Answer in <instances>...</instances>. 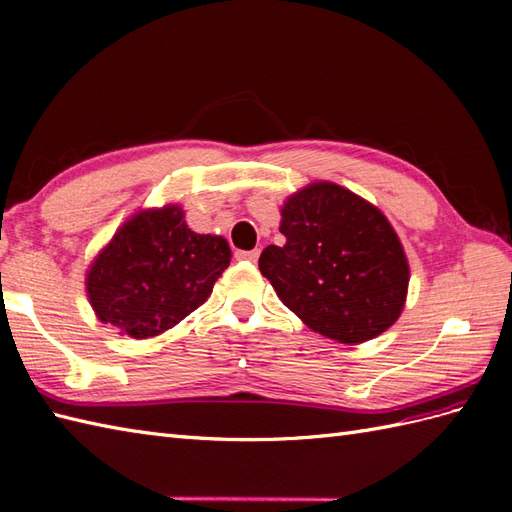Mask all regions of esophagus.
I'll return each mask as SVG.
<instances>
[{
  "label": "esophagus",
  "instance_id": "obj_1",
  "mask_svg": "<svg viewBox=\"0 0 512 512\" xmlns=\"http://www.w3.org/2000/svg\"><path fill=\"white\" fill-rule=\"evenodd\" d=\"M234 256L239 260H247V263H256L260 256V249H239Z\"/></svg>",
  "mask_w": 512,
  "mask_h": 512
}]
</instances>
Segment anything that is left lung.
I'll use <instances>...</instances> for the list:
<instances>
[{
  "mask_svg": "<svg viewBox=\"0 0 512 512\" xmlns=\"http://www.w3.org/2000/svg\"><path fill=\"white\" fill-rule=\"evenodd\" d=\"M286 243L260 254V273L308 328L356 345L400 317L408 263L376 206L332 182L291 195L282 208Z\"/></svg>",
  "mask_w": 512,
  "mask_h": 512,
  "instance_id": "8db88e82",
  "label": "left lung"
}]
</instances>
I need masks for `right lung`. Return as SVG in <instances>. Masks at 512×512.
I'll return each mask as SVG.
<instances>
[{
	"mask_svg": "<svg viewBox=\"0 0 512 512\" xmlns=\"http://www.w3.org/2000/svg\"><path fill=\"white\" fill-rule=\"evenodd\" d=\"M228 265V241L193 232L178 206L143 210L95 258L86 293L104 323L147 339L202 306Z\"/></svg>",
	"mask_w": 512,
	"mask_h": 512,
	"instance_id": "1",
	"label": "right lung"
}]
</instances>
